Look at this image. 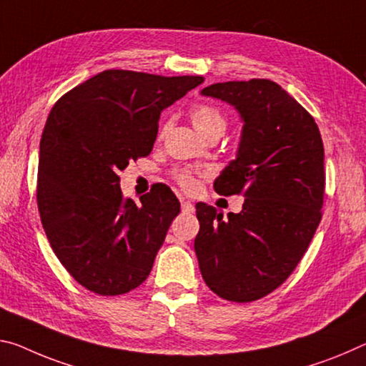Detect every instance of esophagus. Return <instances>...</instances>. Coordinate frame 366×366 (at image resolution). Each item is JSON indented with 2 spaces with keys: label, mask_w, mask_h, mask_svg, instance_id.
<instances>
[{
  "label": "esophagus",
  "mask_w": 366,
  "mask_h": 366,
  "mask_svg": "<svg viewBox=\"0 0 366 366\" xmlns=\"http://www.w3.org/2000/svg\"><path fill=\"white\" fill-rule=\"evenodd\" d=\"M182 212H185V213H194V212H195V207H194L192 202L182 200Z\"/></svg>",
  "instance_id": "esophagus-1"
}]
</instances>
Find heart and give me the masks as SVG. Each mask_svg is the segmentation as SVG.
<instances>
[{"label":"heart","mask_w":366,"mask_h":366,"mask_svg":"<svg viewBox=\"0 0 366 366\" xmlns=\"http://www.w3.org/2000/svg\"><path fill=\"white\" fill-rule=\"evenodd\" d=\"M190 119H192L195 130L204 138L210 135H222L226 129L224 114L218 107L212 106V104H197L190 110ZM167 127H169V124L161 127L159 135L167 130ZM174 179H176V182L181 185V189H184L185 192H194L197 189L195 174L187 169H179L174 172Z\"/></svg>","instance_id":"b5f03b06"}]
</instances>
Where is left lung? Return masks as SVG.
<instances>
[{"label":"left lung","mask_w":366,"mask_h":366,"mask_svg":"<svg viewBox=\"0 0 366 366\" xmlns=\"http://www.w3.org/2000/svg\"><path fill=\"white\" fill-rule=\"evenodd\" d=\"M202 94L231 104L244 122L236 159L213 184L244 204L228 219L195 205V254L213 293L249 303L292 275L316 233L326 185L322 138L308 110L270 79L217 83Z\"/></svg>","instance_id":"8db88e82"}]
</instances>
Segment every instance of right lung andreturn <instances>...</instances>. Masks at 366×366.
<instances>
[{
  "label": "right lung",
  "instance_id": "right-lung-1",
  "mask_svg": "<svg viewBox=\"0 0 366 366\" xmlns=\"http://www.w3.org/2000/svg\"><path fill=\"white\" fill-rule=\"evenodd\" d=\"M204 76L106 69L51 107L40 140L37 205L55 256L102 297L147 280L181 204L167 185L125 199L119 172L148 156L159 115Z\"/></svg>",
  "mask_w": 366,
  "mask_h": 366
}]
</instances>
